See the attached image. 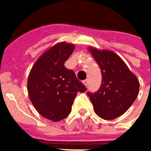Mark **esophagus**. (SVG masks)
Instances as JSON below:
<instances>
[{
	"label": "esophagus",
	"mask_w": 151,
	"mask_h": 151,
	"mask_svg": "<svg viewBox=\"0 0 151 151\" xmlns=\"http://www.w3.org/2000/svg\"><path fill=\"white\" fill-rule=\"evenodd\" d=\"M83 84H84L85 86H88V79H85V80H84V81L83 82Z\"/></svg>",
	"instance_id": "1"
}]
</instances>
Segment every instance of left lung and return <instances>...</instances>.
Wrapping results in <instances>:
<instances>
[{
    "label": "left lung",
    "instance_id": "left-lung-1",
    "mask_svg": "<svg viewBox=\"0 0 151 151\" xmlns=\"http://www.w3.org/2000/svg\"><path fill=\"white\" fill-rule=\"evenodd\" d=\"M101 71V85L95 93L88 92L94 111L105 120H112L122 114L135 101L139 82L126 63L113 51L88 48Z\"/></svg>",
    "mask_w": 151,
    "mask_h": 151
}]
</instances>
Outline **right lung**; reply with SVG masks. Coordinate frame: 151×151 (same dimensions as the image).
Here are the masks:
<instances>
[{
  "label": "right lung",
  "mask_w": 151,
  "mask_h": 151,
  "mask_svg": "<svg viewBox=\"0 0 151 151\" xmlns=\"http://www.w3.org/2000/svg\"><path fill=\"white\" fill-rule=\"evenodd\" d=\"M73 44L61 42L53 45L39 57L28 78V93L37 111L49 120L66 118L78 92L86 87L78 80L73 70L64 63L74 50Z\"/></svg>",
  "instance_id": "obj_1"
}]
</instances>
